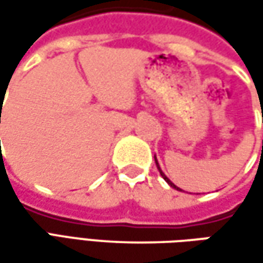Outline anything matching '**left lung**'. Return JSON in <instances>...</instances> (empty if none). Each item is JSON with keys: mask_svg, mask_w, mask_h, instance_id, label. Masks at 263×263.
Here are the masks:
<instances>
[{"mask_svg": "<svg viewBox=\"0 0 263 263\" xmlns=\"http://www.w3.org/2000/svg\"><path fill=\"white\" fill-rule=\"evenodd\" d=\"M263 143V142H262ZM155 162H157V167H158V171H159V174H161V176H162V178H164V180H165V181H167L168 184H170V186L173 187V189H176V190H180V192H183V190H181V189H180V187H177L176 184H174V183H173V181H171V180H170V178H168L167 176H165V174H164V171H162V170H161V167H159V164H158V159H157V157H155Z\"/></svg>", "mask_w": 263, "mask_h": 263, "instance_id": "left-lung-1", "label": "left lung"}]
</instances>
